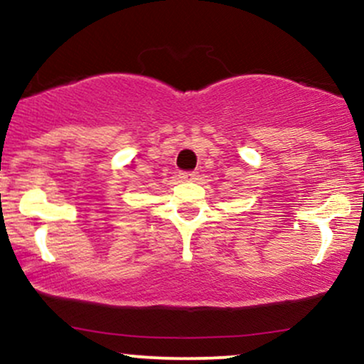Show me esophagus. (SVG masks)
Masks as SVG:
<instances>
[{
  "mask_svg": "<svg viewBox=\"0 0 364 364\" xmlns=\"http://www.w3.org/2000/svg\"><path fill=\"white\" fill-rule=\"evenodd\" d=\"M196 176H198L196 171H183V173H179V178H181L183 181H193Z\"/></svg>",
  "mask_w": 364,
  "mask_h": 364,
  "instance_id": "34e87169",
  "label": "esophagus"
}]
</instances>
